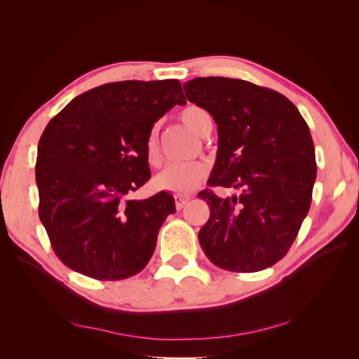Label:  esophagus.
<instances>
[{
	"label": "esophagus",
	"instance_id": "obj_1",
	"mask_svg": "<svg viewBox=\"0 0 359 359\" xmlns=\"http://www.w3.org/2000/svg\"><path fill=\"white\" fill-rule=\"evenodd\" d=\"M190 201V196H182V194H177L175 196V205H177V210H181L184 205Z\"/></svg>",
	"mask_w": 359,
	"mask_h": 359
}]
</instances>
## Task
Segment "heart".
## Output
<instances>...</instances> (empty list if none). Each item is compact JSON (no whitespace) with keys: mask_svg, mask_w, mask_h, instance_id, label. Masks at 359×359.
I'll return each instance as SVG.
<instances>
[{"mask_svg":"<svg viewBox=\"0 0 359 359\" xmlns=\"http://www.w3.org/2000/svg\"><path fill=\"white\" fill-rule=\"evenodd\" d=\"M208 115L199 106H187L180 114L181 121L186 124L191 132L202 135L203 119ZM147 158L151 165H156L158 160V128L154 126L147 137ZM208 166L201 160L194 161H175L169 163L154 177V186L158 190L170 191L177 194H189L206 177Z\"/></svg>","mask_w":359,"mask_h":359,"instance_id":"heart-1","label":"heart"}]
</instances>
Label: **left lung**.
Segmentation results:
<instances>
[{"mask_svg": "<svg viewBox=\"0 0 359 359\" xmlns=\"http://www.w3.org/2000/svg\"><path fill=\"white\" fill-rule=\"evenodd\" d=\"M189 102L208 111L219 149L208 186L241 193L210 206L199 243L214 265L256 273L283 259L311 205L316 157L309 126L283 94L231 78H194L184 83Z\"/></svg>", "mask_w": 359, "mask_h": 359, "instance_id": "obj_1", "label": "left lung"}]
</instances>
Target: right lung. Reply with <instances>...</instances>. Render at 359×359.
<instances>
[{
	"mask_svg": "<svg viewBox=\"0 0 359 359\" xmlns=\"http://www.w3.org/2000/svg\"><path fill=\"white\" fill-rule=\"evenodd\" d=\"M175 104H186L177 79L112 82L74 97L46 126L36 161L39 215L53 252L76 273L123 280L153 256L175 201L168 191L128 196L151 178L147 137Z\"/></svg>",
	"mask_w": 359,
	"mask_h": 359,
	"instance_id": "add662e5",
	"label": "right lung"
}]
</instances>
